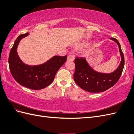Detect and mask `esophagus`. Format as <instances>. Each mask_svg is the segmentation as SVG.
I'll return each instance as SVG.
<instances>
[{"instance_id": "1", "label": "esophagus", "mask_w": 134, "mask_h": 134, "mask_svg": "<svg viewBox=\"0 0 134 134\" xmlns=\"http://www.w3.org/2000/svg\"><path fill=\"white\" fill-rule=\"evenodd\" d=\"M74 55L72 53H70L69 56H68L67 58V60L68 61H73L74 60Z\"/></svg>"}]
</instances>
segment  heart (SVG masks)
<instances>
[{
	"mask_svg": "<svg viewBox=\"0 0 134 134\" xmlns=\"http://www.w3.org/2000/svg\"><path fill=\"white\" fill-rule=\"evenodd\" d=\"M85 45H86V44H83L82 45V47H84V46H85Z\"/></svg>",
	"mask_w": 134,
	"mask_h": 134,
	"instance_id": "obj_1",
	"label": "heart"
}]
</instances>
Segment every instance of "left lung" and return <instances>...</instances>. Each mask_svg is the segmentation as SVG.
<instances>
[{
    "instance_id": "1",
    "label": "left lung",
    "mask_w": 134,
    "mask_h": 134,
    "mask_svg": "<svg viewBox=\"0 0 134 134\" xmlns=\"http://www.w3.org/2000/svg\"><path fill=\"white\" fill-rule=\"evenodd\" d=\"M118 45L121 62L118 68L109 74L101 73L94 70L85 58L82 57H76L74 60L75 71L74 80L81 89L91 93L103 92L113 86L121 76L125 65V58L118 41L115 38H110Z\"/></svg>"
}]
</instances>
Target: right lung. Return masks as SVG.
<instances>
[{
  "label": "right lung",
  "mask_w": 134,
  "mask_h": 134,
  "mask_svg": "<svg viewBox=\"0 0 134 134\" xmlns=\"http://www.w3.org/2000/svg\"><path fill=\"white\" fill-rule=\"evenodd\" d=\"M29 35H19L15 40L9 55V70L12 77L21 85L33 90H40L53 82L57 71L64 64L67 56H55L46 63L39 65H26L19 58L17 47L20 40Z\"/></svg>",
  "instance_id": "obj_1"
}]
</instances>
